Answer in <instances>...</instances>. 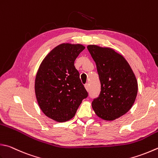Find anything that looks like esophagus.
I'll return each instance as SVG.
<instances>
[{
    "label": "esophagus",
    "mask_w": 158,
    "mask_h": 158,
    "mask_svg": "<svg viewBox=\"0 0 158 158\" xmlns=\"http://www.w3.org/2000/svg\"><path fill=\"white\" fill-rule=\"evenodd\" d=\"M85 87L86 89H87V91H89V89H90V87H89V83H87V84L85 85Z\"/></svg>",
    "instance_id": "obj_1"
}]
</instances>
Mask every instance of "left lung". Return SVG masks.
Listing matches in <instances>:
<instances>
[{
	"mask_svg": "<svg viewBox=\"0 0 158 158\" xmlns=\"http://www.w3.org/2000/svg\"><path fill=\"white\" fill-rule=\"evenodd\" d=\"M96 64L101 85L92 108L98 117L114 120L131 108L138 94V82L134 73L123 56L108 47L88 45Z\"/></svg>",
	"mask_w": 158,
	"mask_h": 158,
	"instance_id": "obj_1",
	"label": "left lung"
}]
</instances>
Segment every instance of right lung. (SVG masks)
Instances as JSON below:
<instances>
[{"mask_svg": "<svg viewBox=\"0 0 158 158\" xmlns=\"http://www.w3.org/2000/svg\"><path fill=\"white\" fill-rule=\"evenodd\" d=\"M85 48L80 44H59L44 58L35 76L38 105L44 115L59 123L73 118L82 100L88 96L74 66Z\"/></svg>", "mask_w": 158, "mask_h": 158, "instance_id": "right-lung-1", "label": "right lung"}]
</instances>
